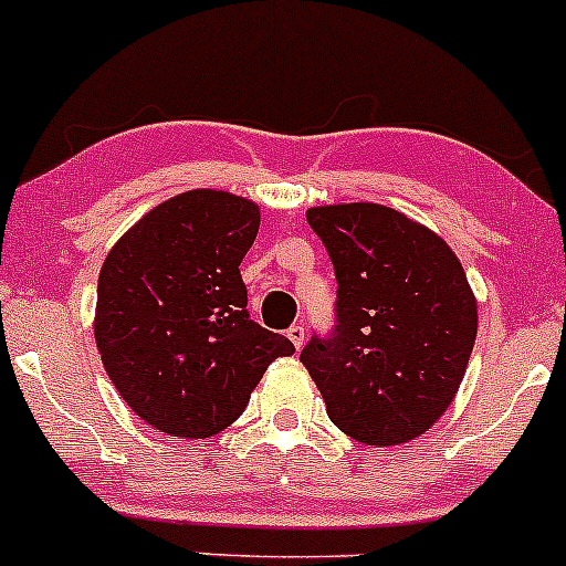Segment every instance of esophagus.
Returning <instances> with one entry per match:
<instances>
[{
	"mask_svg": "<svg viewBox=\"0 0 566 566\" xmlns=\"http://www.w3.org/2000/svg\"><path fill=\"white\" fill-rule=\"evenodd\" d=\"M285 335H289V340L294 343V348H302V343H305V326H302V324H291Z\"/></svg>",
	"mask_w": 566,
	"mask_h": 566,
	"instance_id": "obj_1",
	"label": "esophagus"
}]
</instances>
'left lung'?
I'll return each mask as SVG.
<instances>
[{
    "label": "left lung",
    "mask_w": 566,
    "mask_h": 566,
    "mask_svg": "<svg viewBox=\"0 0 566 566\" xmlns=\"http://www.w3.org/2000/svg\"><path fill=\"white\" fill-rule=\"evenodd\" d=\"M335 266V326L302 348L326 413L352 439H417L455 398L476 302L441 237L381 203L307 209Z\"/></svg>",
    "instance_id": "8db88e82"
}]
</instances>
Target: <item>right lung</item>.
<instances>
[{
    "label": "right lung",
    "instance_id": "obj_1",
    "mask_svg": "<svg viewBox=\"0 0 566 566\" xmlns=\"http://www.w3.org/2000/svg\"><path fill=\"white\" fill-rule=\"evenodd\" d=\"M259 207L223 190H190L144 214L108 253L97 281L95 340L127 406L168 436L209 439L294 343L248 313L240 264Z\"/></svg>",
    "mask_w": 566,
    "mask_h": 566
}]
</instances>
